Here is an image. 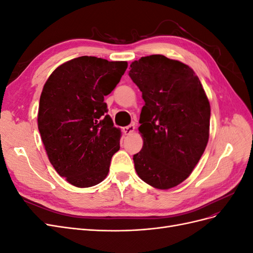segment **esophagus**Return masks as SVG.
Listing matches in <instances>:
<instances>
[{
  "mask_svg": "<svg viewBox=\"0 0 253 253\" xmlns=\"http://www.w3.org/2000/svg\"><path fill=\"white\" fill-rule=\"evenodd\" d=\"M134 129H135V125H133V124L132 125H128V126H125V127H122V131H124V133L126 135H129L131 133H133Z\"/></svg>",
  "mask_w": 253,
  "mask_h": 253,
  "instance_id": "1",
  "label": "esophagus"
}]
</instances>
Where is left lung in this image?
<instances>
[{"label":"left lung","mask_w":253,"mask_h":253,"mask_svg":"<svg viewBox=\"0 0 253 253\" xmlns=\"http://www.w3.org/2000/svg\"><path fill=\"white\" fill-rule=\"evenodd\" d=\"M128 75L144 100L135 170L152 187L173 188L192 173L208 143L209 100L192 68L162 55L134 61Z\"/></svg>","instance_id":"obj_1"}]
</instances>
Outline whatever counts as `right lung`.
Instances as JSON below:
<instances>
[{
    "mask_svg": "<svg viewBox=\"0 0 253 253\" xmlns=\"http://www.w3.org/2000/svg\"><path fill=\"white\" fill-rule=\"evenodd\" d=\"M126 67L125 61L82 56L60 65L44 84L38 127L50 164L75 187L101 182L120 149L104 97Z\"/></svg>",
    "mask_w": 253,
    "mask_h": 253,
    "instance_id": "add662e5",
    "label": "right lung"
}]
</instances>
